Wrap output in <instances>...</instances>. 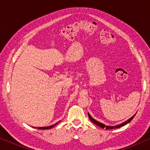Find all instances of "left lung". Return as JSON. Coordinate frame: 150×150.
I'll return each mask as SVG.
<instances>
[{"instance_id": "8db88e82", "label": "left lung", "mask_w": 150, "mask_h": 150, "mask_svg": "<svg viewBox=\"0 0 150 150\" xmlns=\"http://www.w3.org/2000/svg\"><path fill=\"white\" fill-rule=\"evenodd\" d=\"M135 115H134L133 116H132V117H131L130 118H129L128 120L125 121V122H124L122 123V124H118V125H116V126H106V125H105V124H104L100 123V122H98V121L96 120L95 119H94V118L92 117V116H91L90 115L89 113H88V118H89V119L91 120V121L92 122H93L94 124H96V125H97V126H98L99 127H100V128H106V130H110V129H114V128H120V127L123 126H124V125H126V124H127L128 123L130 122L134 118V116H135Z\"/></svg>"}]
</instances>
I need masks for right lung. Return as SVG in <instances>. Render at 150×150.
<instances>
[{
	"label": "right lung",
	"instance_id": "obj_1",
	"mask_svg": "<svg viewBox=\"0 0 150 150\" xmlns=\"http://www.w3.org/2000/svg\"><path fill=\"white\" fill-rule=\"evenodd\" d=\"M60 122V121L58 122ZM58 122H57L56 124H54V125H52V126H46V127H38V128H37L40 129V130H47V129H50V128H53V127L55 126V125H56V124H57Z\"/></svg>",
	"mask_w": 150,
	"mask_h": 150
}]
</instances>
